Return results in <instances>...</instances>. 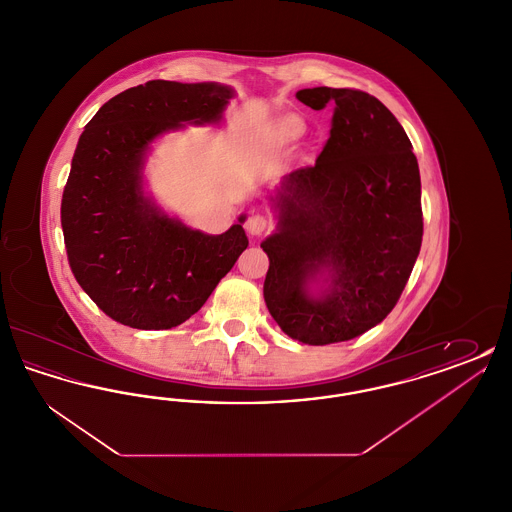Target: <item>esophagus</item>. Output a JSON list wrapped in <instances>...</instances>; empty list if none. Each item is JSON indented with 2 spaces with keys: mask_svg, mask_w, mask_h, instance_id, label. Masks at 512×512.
<instances>
[{
  "mask_svg": "<svg viewBox=\"0 0 512 512\" xmlns=\"http://www.w3.org/2000/svg\"><path fill=\"white\" fill-rule=\"evenodd\" d=\"M244 226L245 230H247V234H251V236H261L263 232H267L268 219L265 215L253 213V215L247 217Z\"/></svg>",
  "mask_w": 512,
  "mask_h": 512,
  "instance_id": "34e87169",
  "label": "esophagus"
}]
</instances>
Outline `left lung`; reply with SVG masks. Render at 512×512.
I'll return each instance as SVG.
<instances>
[{
    "label": "left lung",
    "instance_id": "1",
    "mask_svg": "<svg viewBox=\"0 0 512 512\" xmlns=\"http://www.w3.org/2000/svg\"><path fill=\"white\" fill-rule=\"evenodd\" d=\"M297 99L332 107L317 163L290 172L272 199L278 230L263 295L284 334L328 345L365 334L397 305L422 244L413 144L380 99L353 88H307ZM323 280L317 296L308 284Z\"/></svg>",
    "mask_w": 512,
    "mask_h": 512
}]
</instances>
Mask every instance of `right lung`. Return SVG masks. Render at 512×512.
<instances>
[{"label": "right lung", "instance_id": "right-lung-1", "mask_svg": "<svg viewBox=\"0 0 512 512\" xmlns=\"http://www.w3.org/2000/svg\"><path fill=\"white\" fill-rule=\"evenodd\" d=\"M234 90L151 80L109 99L74 149L61 199L69 265L107 317L169 330L195 315L247 247L242 222L209 236L161 213L142 190L149 144L184 122H219Z\"/></svg>", "mask_w": 512, "mask_h": 512}]
</instances>
